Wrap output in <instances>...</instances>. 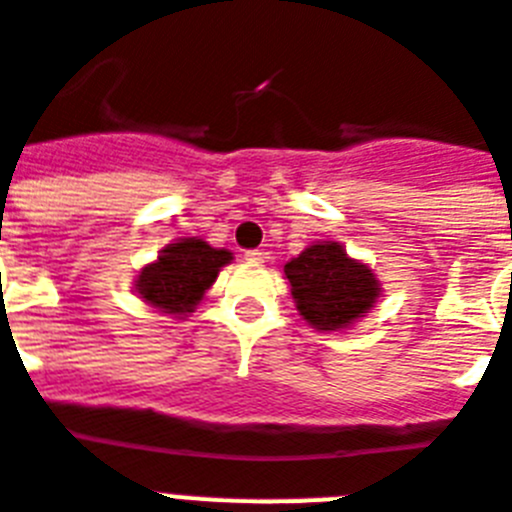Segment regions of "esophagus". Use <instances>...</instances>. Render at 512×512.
I'll return each instance as SVG.
<instances>
[{
  "mask_svg": "<svg viewBox=\"0 0 512 512\" xmlns=\"http://www.w3.org/2000/svg\"><path fill=\"white\" fill-rule=\"evenodd\" d=\"M244 260H247L249 265H260L265 263V252L263 249H247V252H244Z\"/></svg>",
  "mask_w": 512,
  "mask_h": 512,
  "instance_id": "34e87169",
  "label": "esophagus"
}]
</instances>
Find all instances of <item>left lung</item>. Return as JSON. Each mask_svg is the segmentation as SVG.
<instances>
[{"label": "left lung", "instance_id": "1", "mask_svg": "<svg viewBox=\"0 0 512 512\" xmlns=\"http://www.w3.org/2000/svg\"><path fill=\"white\" fill-rule=\"evenodd\" d=\"M299 315L318 331H342L376 305L381 284L339 242L310 244L284 265Z\"/></svg>", "mask_w": 512, "mask_h": 512}]
</instances>
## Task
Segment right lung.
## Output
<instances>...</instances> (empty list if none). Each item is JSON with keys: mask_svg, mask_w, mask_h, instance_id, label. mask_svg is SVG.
<instances>
[{"mask_svg": "<svg viewBox=\"0 0 512 512\" xmlns=\"http://www.w3.org/2000/svg\"><path fill=\"white\" fill-rule=\"evenodd\" d=\"M234 260L228 249H215L197 236L168 244L155 263L144 265L136 276V292L160 313H194L205 292L215 284L220 268Z\"/></svg>", "mask_w": 512, "mask_h": 512, "instance_id": "obj_1", "label": "right lung"}]
</instances>
